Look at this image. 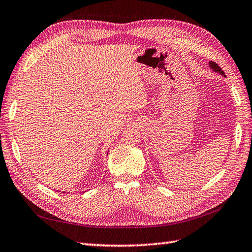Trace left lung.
Listing matches in <instances>:
<instances>
[{"label": "left lung", "mask_w": 252, "mask_h": 252, "mask_svg": "<svg viewBox=\"0 0 252 252\" xmlns=\"http://www.w3.org/2000/svg\"><path fill=\"white\" fill-rule=\"evenodd\" d=\"M210 66H211L212 70L215 71V72H219L220 74H221V75H224V74H225L223 71H221V68L218 65V64H216V63L213 62V61L210 62Z\"/></svg>", "instance_id": "left-lung-1"}]
</instances>
